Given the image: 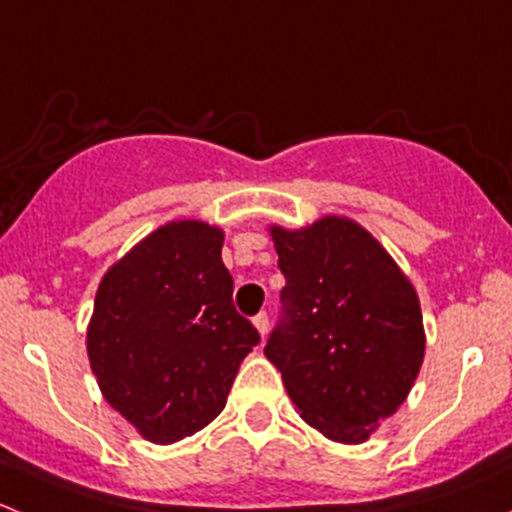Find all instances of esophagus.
Returning <instances> with one entry per match:
<instances>
[{
    "instance_id": "obj_1",
    "label": "esophagus",
    "mask_w": 512,
    "mask_h": 512,
    "mask_svg": "<svg viewBox=\"0 0 512 512\" xmlns=\"http://www.w3.org/2000/svg\"><path fill=\"white\" fill-rule=\"evenodd\" d=\"M252 324H255V329H257V332H260V337H265L267 329H270V319H267L265 312L257 314V317L252 319Z\"/></svg>"
}]
</instances>
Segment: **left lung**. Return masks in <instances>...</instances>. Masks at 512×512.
I'll return each instance as SVG.
<instances>
[{"mask_svg":"<svg viewBox=\"0 0 512 512\" xmlns=\"http://www.w3.org/2000/svg\"><path fill=\"white\" fill-rule=\"evenodd\" d=\"M285 322L265 356L299 416L337 443H364L399 411L426 354L421 302L386 247L344 215L270 225Z\"/></svg>","mask_w":512,"mask_h":512,"instance_id":"8db88e82","label":"left lung"}]
</instances>
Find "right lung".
<instances>
[{"label": "right lung", "instance_id": "1", "mask_svg": "<svg viewBox=\"0 0 512 512\" xmlns=\"http://www.w3.org/2000/svg\"><path fill=\"white\" fill-rule=\"evenodd\" d=\"M225 232L170 220L113 262L96 289L86 352L111 409L168 446L225 409L260 334L235 312Z\"/></svg>", "mask_w": 512, "mask_h": 512}]
</instances>
